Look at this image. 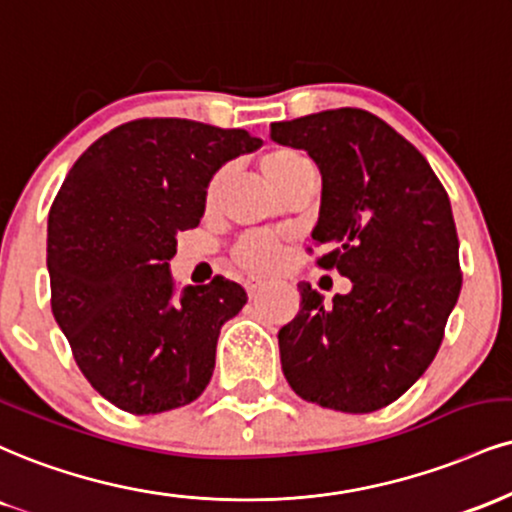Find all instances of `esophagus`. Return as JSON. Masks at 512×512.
<instances>
[{"mask_svg":"<svg viewBox=\"0 0 512 512\" xmlns=\"http://www.w3.org/2000/svg\"><path fill=\"white\" fill-rule=\"evenodd\" d=\"M262 288H264V283L260 279H248V281H245V291H248L250 298H255V295L260 293Z\"/></svg>","mask_w":512,"mask_h":512,"instance_id":"obj_1","label":"esophagus"}]
</instances>
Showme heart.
<instances>
[{
    "mask_svg": "<svg viewBox=\"0 0 512 512\" xmlns=\"http://www.w3.org/2000/svg\"><path fill=\"white\" fill-rule=\"evenodd\" d=\"M310 162L303 152L293 150V147H279V150L267 152L262 157V171L264 176L269 178V183H279L286 178L288 174H293L298 166H303ZM221 176H214V181L209 183L207 195L214 197V193L219 190ZM281 257V243L269 233H248L245 238H240V243L236 245V260L243 264L245 269L250 272H267L272 269Z\"/></svg>",
    "mask_w": 512,
    "mask_h": 512,
    "instance_id": "obj_1",
    "label": "heart"
}]
</instances>
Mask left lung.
I'll return each mask as SVG.
<instances>
[{
	"mask_svg": "<svg viewBox=\"0 0 512 512\" xmlns=\"http://www.w3.org/2000/svg\"><path fill=\"white\" fill-rule=\"evenodd\" d=\"M272 140L319 166L312 238L331 248L319 264L353 283L331 305L298 283V315L279 329L283 377L322 408L374 412L432 365L458 303L451 200L422 152L365 109L272 123Z\"/></svg>",
	"mask_w": 512,
	"mask_h": 512,
	"instance_id": "obj_1",
	"label": "left lung"
}]
</instances>
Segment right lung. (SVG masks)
Returning a JSON list of instances; mask_svg holds the SVG:
<instances>
[{
	"label": "right lung",
	"instance_id": "1",
	"mask_svg": "<svg viewBox=\"0 0 512 512\" xmlns=\"http://www.w3.org/2000/svg\"><path fill=\"white\" fill-rule=\"evenodd\" d=\"M260 145L243 128L138 119L95 140L61 183L47 221L52 315L116 408L157 415L207 389L221 326L248 295L224 276L176 291L169 260L212 176Z\"/></svg>",
	"mask_w": 512,
	"mask_h": 512
}]
</instances>
